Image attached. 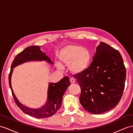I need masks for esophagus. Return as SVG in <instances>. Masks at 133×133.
<instances>
[{
  "label": "esophagus",
  "instance_id": "1",
  "mask_svg": "<svg viewBox=\"0 0 133 133\" xmlns=\"http://www.w3.org/2000/svg\"><path fill=\"white\" fill-rule=\"evenodd\" d=\"M70 83H71V84L75 83V80L73 79V78H70Z\"/></svg>",
  "mask_w": 133,
  "mask_h": 133
}]
</instances>
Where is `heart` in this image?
Segmentation results:
<instances>
[{"mask_svg":"<svg viewBox=\"0 0 133 133\" xmlns=\"http://www.w3.org/2000/svg\"><path fill=\"white\" fill-rule=\"evenodd\" d=\"M58 58L61 62L69 65V69L74 74L85 72L89 66L91 55L89 50L83 46L71 44L63 47L58 53ZM57 67L62 69L63 66L57 63Z\"/></svg>","mask_w":133,"mask_h":133,"instance_id":"heart-1","label":"heart"}]
</instances>
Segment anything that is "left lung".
Returning <instances> with one entry per match:
<instances>
[{
    "label": "left lung",
    "mask_w": 133,
    "mask_h": 133,
    "mask_svg": "<svg viewBox=\"0 0 133 133\" xmlns=\"http://www.w3.org/2000/svg\"><path fill=\"white\" fill-rule=\"evenodd\" d=\"M74 77L81 88L79 100L82 106L91 114H101L120 102L125 88L126 69L120 52L101 42L90 66Z\"/></svg>",
    "instance_id": "8db88e82"
}]
</instances>
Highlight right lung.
Instances as JSON below:
<instances>
[{
    "label": "right lung",
    "instance_id": "1",
    "mask_svg": "<svg viewBox=\"0 0 133 133\" xmlns=\"http://www.w3.org/2000/svg\"><path fill=\"white\" fill-rule=\"evenodd\" d=\"M46 61L49 64H53L50 58L43 53L40 46L32 45L27 47L17 55L13 61L11 71L9 74V85L12 94L16 104L25 114L36 118H43L52 116L55 114L62 105V98L67 88L70 85V81L68 76L64 77L56 83H49L48 89L47 100L45 104L38 108H31L20 103L13 92L11 85L12 75L13 69L19 64L30 61Z\"/></svg>",
    "mask_w": 133,
    "mask_h": 133
}]
</instances>
